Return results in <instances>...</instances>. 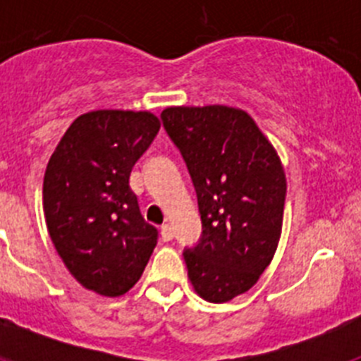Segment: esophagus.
<instances>
[{
    "instance_id": "esophagus-1",
    "label": "esophagus",
    "mask_w": 361,
    "mask_h": 361,
    "mask_svg": "<svg viewBox=\"0 0 361 361\" xmlns=\"http://www.w3.org/2000/svg\"><path fill=\"white\" fill-rule=\"evenodd\" d=\"M161 237L164 242H170L173 238V228L170 224H162L161 226Z\"/></svg>"
}]
</instances>
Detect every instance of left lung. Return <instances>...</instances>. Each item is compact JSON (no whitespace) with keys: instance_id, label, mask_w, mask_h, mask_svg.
Here are the masks:
<instances>
[{"instance_id":"8db88e82","label":"left lung","mask_w":361,"mask_h":361,"mask_svg":"<svg viewBox=\"0 0 361 361\" xmlns=\"http://www.w3.org/2000/svg\"><path fill=\"white\" fill-rule=\"evenodd\" d=\"M162 126L177 146L199 200L202 237L184 250L197 295L224 304L250 291L282 233L286 173L244 110L222 104L170 106Z\"/></svg>"}]
</instances>
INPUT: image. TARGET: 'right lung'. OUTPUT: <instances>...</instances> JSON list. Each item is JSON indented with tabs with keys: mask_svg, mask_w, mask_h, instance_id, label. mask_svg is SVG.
<instances>
[{
	"mask_svg": "<svg viewBox=\"0 0 361 361\" xmlns=\"http://www.w3.org/2000/svg\"><path fill=\"white\" fill-rule=\"evenodd\" d=\"M149 111L95 110L70 124L43 180L47 228L82 288L121 296L141 279L157 229L141 215L130 173L157 135Z\"/></svg>",
	"mask_w": 361,
	"mask_h": 361,
	"instance_id": "right-lung-1",
	"label": "right lung"
}]
</instances>
